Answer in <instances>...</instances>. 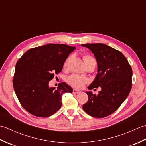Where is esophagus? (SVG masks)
Here are the masks:
<instances>
[{"label": "esophagus", "instance_id": "obj_1", "mask_svg": "<svg viewBox=\"0 0 146 146\" xmlns=\"http://www.w3.org/2000/svg\"><path fill=\"white\" fill-rule=\"evenodd\" d=\"M73 93L75 94H79V93H80V91L78 90H76V89H73Z\"/></svg>", "mask_w": 146, "mask_h": 146}]
</instances>
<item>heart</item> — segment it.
I'll return each mask as SVG.
<instances>
[{"mask_svg":"<svg viewBox=\"0 0 146 146\" xmlns=\"http://www.w3.org/2000/svg\"><path fill=\"white\" fill-rule=\"evenodd\" d=\"M83 58L85 64L92 61L95 62V59L89 54H83ZM68 60H69V58H68L66 61H65V63L64 64V66H66L67 65ZM66 81L71 86H72L73 87L80 89V88H83V86H84L86 83H88V80L87 78H85V77H83L78 75H72L68 77L66 79Z\"/></svg>","mask_w":146,"mask_h":146,"instance_id":"obj_1","label":"heart"}]
</instances>
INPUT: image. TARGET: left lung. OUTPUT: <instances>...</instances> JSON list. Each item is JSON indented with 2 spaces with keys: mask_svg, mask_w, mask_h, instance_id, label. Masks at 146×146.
<instances>
[{
  "mask_svg": "<svg viewBox=\"0 0 146 146\" xmlns=\"http://www.w3.org/2000/svg\"><path fill=\"white\" fill-rule=\"evenodd\" d=\"M97 62L98 73L88 88L100 86L98 95L86 92L88 100L83 105L86 113L96 118L110 115L120 107L132 88V70L122 52L102 43L84 44Z\"/></svg>",
  "mask_w": 146,
  "mask_h": 146,
  "instance_id": "obj_1",
  "label": "left lung"
}]
</instances>
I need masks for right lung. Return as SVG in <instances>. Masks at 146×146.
Segmentation results:
<instances>
[{
	"instance_id": "add662e5",
	"label": "right lung",
	"mask_w": 146,
	"mask_h": 146,
	"mask_svg": "<svg viewBox=\"0 0 146 146\" xmlns=\"http://www.w3.org/2000/svg\"><path fill=\"white\" fill-rule=\"evenodd\" d=\"M76 49L64 44H48L26 51L17 62L13 86L23 107L33 115L48 117L60 109L64 93L73 88L64 82L57 89L49 82L63 69L64 61Z\"/></svg>"
}]
</instances>
